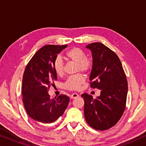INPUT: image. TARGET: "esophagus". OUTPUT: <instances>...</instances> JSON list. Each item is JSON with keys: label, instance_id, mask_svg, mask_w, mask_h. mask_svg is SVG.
Listing matches in <instances>:
<instances>
[{"label": "esophagus", "instance_id": "34e87169", "mask_svg": "<svg viewBox=\"0 0 146 146\" xmlns=\"http://www.w3.org/2000/svg\"><path fill=\"white\" fill-rule=\"evenodd\" d=\"M77 97H79V95L76 93H72V94L71 95V96H70V98H71V99H75V98H77Z\"/></svg>", "mask_w": 146, "mask_h": 146}]
</instances>
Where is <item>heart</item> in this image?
Wrapping results in <instances>:
<instances>
[{
	"label": "heart",
	"instance_id": "heart-1",
	"mask_svg": "<svg viewBox=\"0 0 146 146\" xmlns=\"http://www.w3.org/2000/svg\"><path fill=\"white\" fill-rule=\"evenodd\" d=\"M66 57L71 61L77 63L76 71L85 73L90 71L93 67V62L89 58L86 57L85 51L78 47H73L66 52ZM63 62L61 58L57 57L53 61V69L56 74L61 75L63 73ZM84 75L78 74L72 75L67 78L63 86L69 90H77L85 81Z\"/></svg>",
	"mask_w": 146,
	"mask_h": 146
}]
</instances>
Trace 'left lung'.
Here are the masks:
<instances>
[{"label":"left lung","mask_w":146,"mask_h":146,"mask_svg":"<svg viewBox=\"0 0 146 146\" xmlns=\"http://www.w3.org/2000/svg\"><path fill=\"white\" fill-rule=\"evenodd\" d=\"M91 50L93 67L89 77L90 86L101 90L93 99L83 93L84 115L87 123L94 129L104 131L117 123L125 109L127 81L119 57L101 42L87 45Z\"/></svg>","instance_id":"left-lung-1"}]
</instances>
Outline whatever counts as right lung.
Listing matches in <instances>:
<instances>
[{
    "mask_svg": "<svg viewBox=\"0 0 146 146\" xmlns=\"http://www.w3.org/2000/svg\"><path fill=\"white\" fill-rule=\"evenodd\" d=\"M64 45L47 44L33 56L26 66L23 77V101L27 114L38 123L55 121L65 112L69 98L60 95L51 99L48 93L50 85L57 76L53 69V61Z\"/></svg>",
    "mask_w": 146,
    "mask_h": 146,
    "instance_id": "right-lung-1",
    "label": "right lung"
}]
</instances>
